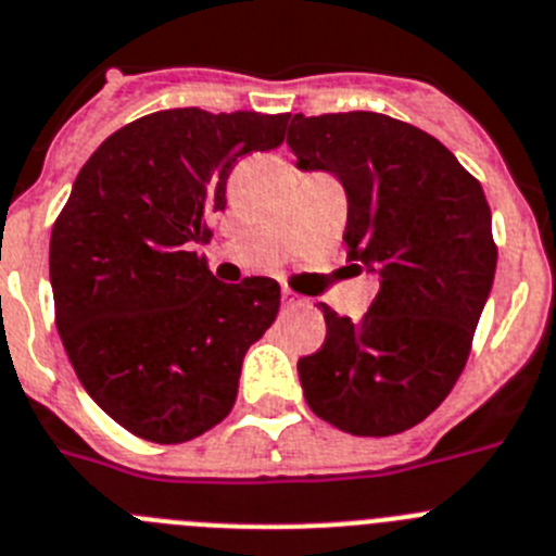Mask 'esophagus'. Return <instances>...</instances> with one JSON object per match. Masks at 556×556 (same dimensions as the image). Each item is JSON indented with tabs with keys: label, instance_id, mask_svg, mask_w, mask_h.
<instances>
[{
	"label": "esophagus",
	"instance_id": "esophagus-1",
	"mask_svg": "<svg viewBox=\"0 0 556 556\" xmlns=\"http://www.w3.org/2000/svg\"><path fill=\"white\" fill-rule=\"evenodd\" d=\"M282 304H285V307H304L307 302H304L299 293H293L290 288H282Z\"/></svg>",
	"mask_w": 556,
	"mask_h": 556
}]
</instances>
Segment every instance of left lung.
<instances>
[{
	"label": "left lung",
	"mask_w": 556,
	"mask_h": 556,
	"mask_svg": "<svg viewBox=\"0 0 556 556\" xmlns=\"http://www.w3.org/2000/svg\"><path fill=\"white\" fill-rule=\"evenodd\" d=\"M288 147L302 168L338 174L349 257L382 279L357 321L318 304L327 338L299 359L304 399L340 432L413 429L463 374L496 274L482 185L438 138L368 110L296 113Z\"/></svg>",
	"instance_id": "8db88e82"
}]
</instances>
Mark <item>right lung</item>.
Listing matches in <instances>:
<instances>
[{
  "label": "right lung",
  "instance_id": "obj_1",
  "mask_svg": "<svg viewBox=\"0 0 556 556\" xmlns=\"http://www.w3.org/2000/svg\"><path fill=\"white\" fill-rule=\"evenodd\" d=\"M288 113L157 110L116 129L54 218V321L83 388L127 432L185 443L222 424L249 346L279 313V285L218 282L213 213L243 154L285 141Z\"/></svg>",
  "mask_w": 556,
  "mask_h": 556
}]
</instances>
